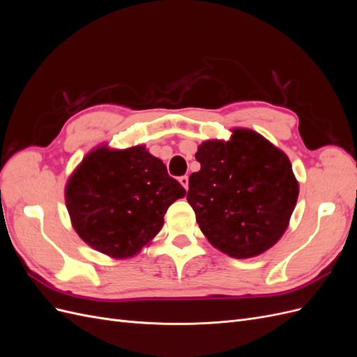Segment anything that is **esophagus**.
Wrapping results in <instances>:
<instances>
[{
	"label": "esophagus",
	"instance_id": "esophagus-1",
	"mask_svg": "<svg viewBox=\"0 0 357 357\" xmlns=\"http://www.w3.org/2000/svg\"><path fill=\"white\" fill-rule=\"evenodd\" d=\"M178 181H180V185L185 188V189H188L189 188V177L188 176H181L180 178H178Z\"/></svg>",
	"mask_w": 357,
	"mask_h": 357
}]
</instances>
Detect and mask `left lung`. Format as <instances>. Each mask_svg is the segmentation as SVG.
I'll return each mask as SVG.
<instances>
[{"label": "left lung", "mask_w": 357, "mask_h": 357, "mask_svg": "<svg viewBox=\"0 0 357 357\" xmlns=\"http://www.w3.org/2000/svg\"><path fill=\"white\" fill-rule=\"evenodd\" d=\"M208 139L195 155L186 199L207 240L236 259L266 252L284 234L299 185L289 158L252 129Z\"/></svg>", "instance_id": "obj_1"}]
</instances>
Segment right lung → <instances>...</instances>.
Returning <instances> with one entry per match:
<instances>
[{"label":"right lung","instance_id":"obj_1","mask_svg":"<svg viewBox=\"0 0 357 357\" xmlns=\"http://www.w3.org/2000/svg\"><path fill=\"white\" fill-rule=\"evenodd\" d=\"M185 188L168 176L160 159L144 146L98 147L86 155L66 188L73 228L104 255H137L160 231L169 205Z\"/></svg>","mask_w":357,"mask_h":357}]
</instances>
